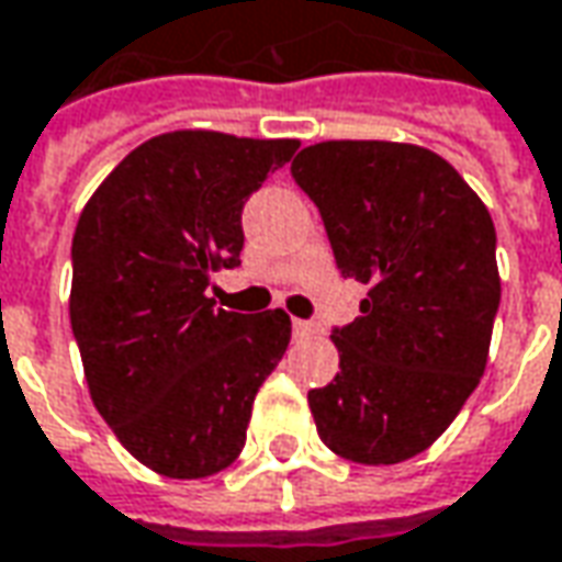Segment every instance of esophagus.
<instances>
[{"label": "esophagus", "mask_w": 562, "mask_h": 562, "mask_svg": "<svg viewBox=\"0 0 562 562\" xmlns=\"http://www.w3.org/2000/svg\"><path fill=\"white\" fill-rule=\"evenodd\" d=\"M308 334H315V325L312 322H293V337H308Z\"/></svg>", "instance_id": "34e87169"}]
</instances>
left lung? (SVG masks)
I'll return each mask as SVG.
<instances>
[{"mask_svg":"<svg viewBox=\"0 0 562 562\" xmlns=\"http://www.w3.org/2000/svg\"><path fill=\"white\" fill-rule=\"evenodd\" d=\"M318 206L342 278L368 284L334 327L340 374L308 393L318 436L356 464L430 448L483 378L501 281L495 225L439 154L398 142H322L290 164Z\"/></svg>","mask_w":562,"mask_h":562,"instance_id":"obj_1","label":"left lung"}]
</instances>
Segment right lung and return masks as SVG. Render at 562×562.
Here are the masks:
<instances>
[{
  "label": "right lung",
  "instance_id": "right-lung-1",
  "mask_svg": "<svg viewBox=\"0 0 562 562\" xmlns=\"http://www.w3.org/2000/svg\"><path fill=\"white\" fill-rule=\"evenodd\" d=\"M293 138L167 132L126 154L74 232L70 327L98 414L142 464L201 480L235 461L262 380L290 342L281 308L225 312L213 272L240 266V213Z\"/></svg>",
  "mask_w": 562,
  "mask_h": 562
}]
</instances>
